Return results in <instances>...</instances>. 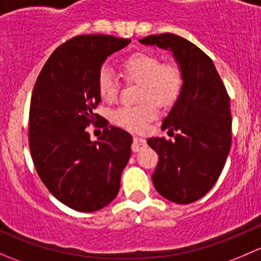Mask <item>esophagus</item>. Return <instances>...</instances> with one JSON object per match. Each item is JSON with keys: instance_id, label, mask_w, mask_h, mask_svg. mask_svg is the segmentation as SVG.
Segmentation results:
<instances>
[{"instance_id": "34e87169", "label": "esophagus", "mask_w": 261, "mask_h": 261, "mask_svg": "<svg viewBox=\"0 0 261 261\" xmlns=\"http://www.w3.org/2000/svg\"><path fill=\"white\" fill-rule=\"evenodd\" d=\"M146 139L141 138V137H134L133 143H132V150H133V152H141V150L146 148Z\"/></svg>"}]
</instances>
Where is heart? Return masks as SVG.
I'll return each instance as SVG.
<instances>
[{
	"mask_svg": "<svg viewBox=\"0 0 261 261\" xmlns=\"http://www.w3.org/2000/svg\"><path fill=\"white\" fill-rule=\"evenodd\" d=\"M127 82L139 83L141 104H123L112 113V120L129 130H142L158 115V105L171 106L181 93L184 76L178 64L162 61L160 55L141 50L128 56L120 65ZM98 91L107 103L117 100L120 84L109 69L99 71Z\"/></svg>",
	"mask_w": 261,
	"mask_h": 261,
	"instance_id": "b5f03b06",
	"label": "heart"
}]
</instances>
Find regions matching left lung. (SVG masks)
Segmentation results:
<instances>
[{
    "label": "left lung",
    "mask_w": 261,
    "mask_h": 261,
    "mask_svg": "<svg viewBox=\"0 0 261 261\" xmlns=\"http://www.w3.org/2000/svg\"><path fill=\"white\" fill-rule=\"evenodd\" d=\"M139 42L173 53L184 84L162 123L174 141L149 138L158 153L152 181L155 190L176 203L195 202L212 189L231 147L230 98L214 63L189 40L174 34L149 35Z\"/></svg>",
    "instance_id": "8db88e82"
}]
</instances>
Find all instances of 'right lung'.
I'll return each instance as SVG.
<instances>
[{
  "instance_id": "1",
  "label": "right lung",
  "mask_w": 261,
  "mask_h": 261,
  "mask_svg": "<svg viewBox=\"0 0 261 261\" xmlns=\"http://www.w3.org/2000/svg\"><path fill=\"white\" fill-rule=\"evenodd\" d=\"M129 42L112 35L72 37L51 54L35 83L29 115L32 161L51 195L72 210L98 211L119 192L132 136L104 125L94 109L100 103L101 65ZM99 120L103 133L91 142L86 127Z\"/></svg>"
}]
</instances>
